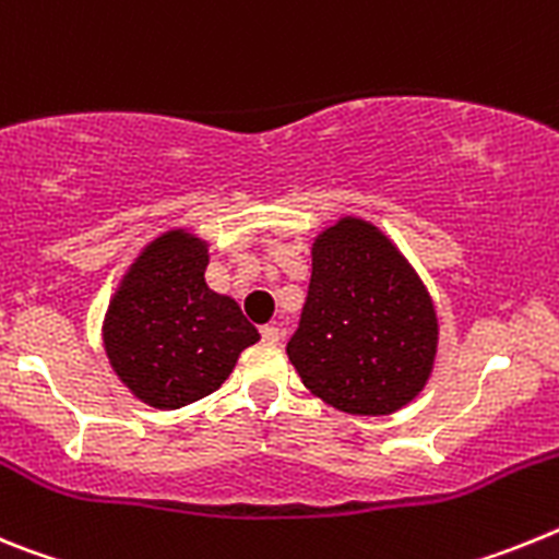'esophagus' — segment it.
<instances>
[{"instance_id":"1","label":"esophagus","mask_w":559,"mask_h":559,"mask_svg":"<svg viewBox=\"0 0 559 559\" xmlns=\"http://www.w3.org/2000/svg\"><path fill=\"white\" fill-rule=\"evenodd\" d=\"M260 335H263L265 344H276V341H280V328H276V324H263V328H260Z\"/></svg>"}]
</instances>
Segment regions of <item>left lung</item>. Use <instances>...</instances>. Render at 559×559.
I'll return each instance as SVG.
<instances>
[{"mask_svg":"<svg viewBox=\"0 0 559 559\" xmlns=\"http://www.w3.org/2000/svg\"><path fill=\"white\" fill-rule=\"evenodd\" d=\"M437 310L378 226L341 218L313 243V274L288 358L338 412L380 417L412 403L437 355Z\"/></svg>","mask_w":559,"mask_h":559,"instance_id":"1","label":"left lung"}]
</instances>
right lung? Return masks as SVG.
Listing matches in <instances>:
<instances>
[{
	"mask_svg": "<svg viewBox=\"0 0 559 559\" xmlns=\"http://www.w3.org/2000/svg\"><path fill=\"white\" fill-rule=\"evenodd\" d=\"M206 243L185 229L156 237L122 276L103 341L114 372L142 403L181 408L229 378L260 333L235 299L210 290Z\"/></svg>",
	"mask_w": 559,
	"mask_h": 559,
	"instance_id": "1",
	"label": "right lung"
}]
</instances>
